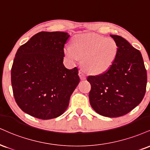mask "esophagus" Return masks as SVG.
Returning <instances> with one entry per match:
<instances>
[{"label":"esophagus","instance_id":"1","mask_svg":"<svg viewBox=\"0 0 150 150\" xmlns=\"http://www.w3.org/2000/svg\"><path fill=\"white\" fill-rule=\"evenodd\" d=\"M79 75H80V77L81 80H85L86 77L85 74L83 73L82 71H81V70L79 72Z\"/></svg>","mask_w":150,"mask_h":150}]
</instances>
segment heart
Instances as JSON below:
<instances>
[{
  "instance_id": "heart-1",
  "label": "heart",
  "mask_w": 150,
  "mask_h": 150,
  "mask_svg": "<svg viewBox=\"0 0 150 150\" xmlns=\"http://www.w3.org/2000/svg\"><path fill=\"white\" fill-rule=\"evenodd\" d=\"M118 51L115 40L92 33L75 35L72 46L67 45L64 49L65 57L68 62L76 64L83 58V66L92 74L107 71L116 60Z\"/></svg>"
}]
</instances>
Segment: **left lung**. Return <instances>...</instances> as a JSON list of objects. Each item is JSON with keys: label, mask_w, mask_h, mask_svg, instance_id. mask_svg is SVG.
<instances>
[{"label": "left lung", "mask_w": 150, "mask_h": 150, "mask_svg": "<svg viewBox=\"0 0 150 150\" xmlns=\"http://www.w3.org/2000/svg\"><path fill=\"white\" fill-rule=\"evenodd\" d=\"M119 51L107 71L87 77L91 89V107L99 115L118 117L129 113L142 101L147 86V71L141 53L119 35H110Z\"/></svg>", "instance_id": "obj_1"}]
</instances>
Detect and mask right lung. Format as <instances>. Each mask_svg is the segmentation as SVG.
Instances as JSON below:
<instances>
[{
	"label": "right lung",
	"mask_w": 150,
	"mask_h": 150,
	"mask_svg": "<svg viewBox=\"0 0 150 150\" xmlns=\"http://www.w3.org/2000/svg\"><path fill=\"white\" fill-rule=\"evenodd\" d=\"M69 35L42 31L18 49L11 69L15 101L21 110L41 120L59 117L78 85V69L64 66V47Z\"/></svg>",
	"instance_id": "1"
}]
</instances>
